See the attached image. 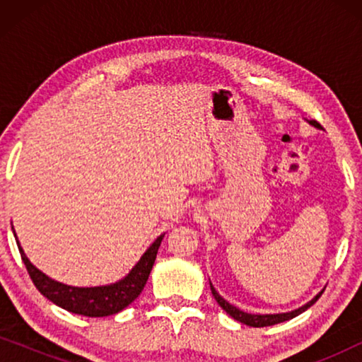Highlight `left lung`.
<instances>
[{"label":"left lung","mask_w":362,"mask_h":362,"mask_svg":"<svg viewBox=\"0 0 362 362\" xmlns=\"http://www.w3.org/2000/svg\"><path fill=\"white\" fill-rule=\"evenodd\" d=\"M306 122H308L311 127L320 128V123H316L315 120H306ZM209 285H211L212 296H214L216 301H217V303H219L221 308L224 310L227 315L232 316V318H234V320L240 321V323H244V325H247V326H252V328H264V326L279 325V323H284V321H288V320H291V318H295V316H298V315L303 313V311L308 310L310 306H313V305L316 303V301H318V298L321 296V293H323V291H325V290H321L320 293H316V295L313 296V298H311V300L308 301V303L301 305L300 308H296V310L286 311V313H269V315H260V313H247V311H242V310H239V308H237V306L230 305L229 301L222 298V296H221L219 293H217V290L214 288V285H212L211 281H209Z\"/></svg>","instance_id":"1"}]
</instances>
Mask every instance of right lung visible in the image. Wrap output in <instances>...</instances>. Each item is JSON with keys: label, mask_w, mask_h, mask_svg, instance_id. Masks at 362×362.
Masks as SVG:
<instances>
[{"label": "right lung", "mask_w": 362, "mask_h": 362, "mask_svg": "<svg viewBox=\"0 0 362 362\" xmlns=\"http://www.w3.org/2000/svg\"><path fill=\"white\" fill-rule=\"evenodd\" d=\"M13 234L16 237L18 249L21 252L24 265H26L29 276L33 279V284L36 285V288L47 300H51L54 305L61 306V308L71 311V313L90 316V318H102V316L115 315L138 298V295L145 288L153 264L156 260L158 249H160L163 237H165V234L158 235L156 240L140 257L135 267L123 279L117 280L115 284L98 286H72L51 279V276L42 274L36 265H33L28 255L24 254L21 244H19L14 227Z\"/></svg>", "instance_id": "right-lung-1"}]
</instances>
